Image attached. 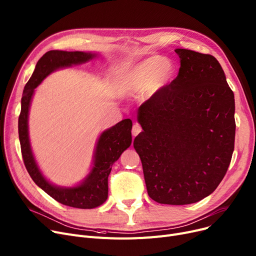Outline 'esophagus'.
Here are the masks:
<instances>
[{
    "label": "esophagus",
    "instance_id": "34e87169",
    "mask_svg": "<svg viewBox=\"0 0 256 256\" xmlns=\"http://www.w3.org/2000/svg\"><path fill=\"white\" fill-rule=\"evenodd\" d=\"M142 132V126L139 124H135L132 128V136H137L139 135V134Z\"/></svg>",
    "mask_w": 256,
    "mask_h": 256
}]
</instances>
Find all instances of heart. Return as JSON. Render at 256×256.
I'll list each match as a JSON object with an SVG mask.
<instances>
[{"mask_svg": "<svg viewBox=\"0 0 256 256\" xmlns=\"http://www.w3.org/2000/svg\"><path fill=\"white\" fill-rule=\"evenodd\" d=\"M176 74V67L165 58L154 56L137 64L124 76L121 89L128 96L136 98L146 90L152 93L166 86Z\"/></svg>", "mask_w": 256, "mask_h": 256, "instance_id": "heart-1", "label": "heart"}]
</instances>
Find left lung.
I'll list each match as a JSON object with an SVG mask.
<instances>
[{
  "label": "left lung",
  "mask_w": 256,
  "mask_h": 256,
  "mask_svg": "<svg viewBox=\"0 0 256 256\" xmlns=\"http://www.w3.org/2000/svg\"><path fill=\"white\" fill-rule=\"evenodd\" d=\"M178 76L139 108L134 141L147 192L158 204L182 206L212 194L230 164L234 96L218 60L176 48Z\"/></svg>",
  "instance_id": "8db88e82"
}]
</instances>
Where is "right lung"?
<instances>
[{"instance_id":"add662e5","label":"right lung","mask_w":256,"mask_h":256,"mask_svg":"<svg viewBox=\"0 0 256 256\" xmlns=\"http://www.w3.org/2000/svg\"><path fill=\"white\" fill-rule=\"evenodd\" d=\"M94 56V54L83 52H46L38 60L32 76L24 88L22 110L18 117V137L22 156L31 178L58 202L76 208H93L100 206L106 200L108 178L112 165L132 143V120L124 119L120 121L102 134L94 154L93 168L82 184L74 188H58L50 184L37 167L29 141L28 114L34 89L42 82L46 76L61 67L85 63Z\"/></svg>"}]
</instances>
